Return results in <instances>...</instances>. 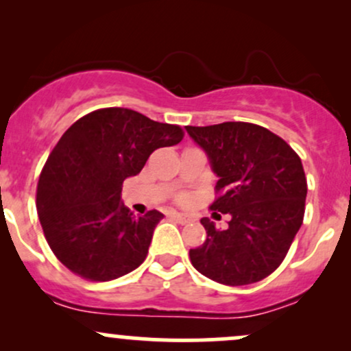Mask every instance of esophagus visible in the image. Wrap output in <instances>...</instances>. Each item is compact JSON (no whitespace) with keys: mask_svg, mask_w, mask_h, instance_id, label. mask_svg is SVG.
<instances>
[{"mask_svg":"<svg viewBox=\"0 0 351 351\" xmlns=\"http://www.w3.org/2000/svg\"><path fill=\"white\" fill-rule=\"evenodd\" d=\"M170 217H171V219H175L176 223H180V224H188V223H191V219H189L188 216L181 215V213H176V211L170 213Z\"/></svg>","mask_w":351,"mask_h":351,"instance_id":"1","label":"esophagus"}]
</instances>
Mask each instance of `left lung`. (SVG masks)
Returning a JSON list of instances; mask_svg holds the SVG:
<instances>
[{"label": "left lung", "instance_id": "left-lung-1", "mask_svg": "<svg viewBox=\"0 0 351 351\" xmlns=\"http://www.w3.org/2000/svg\"><path fill=\"white\" fill-rule=\"evenodd\" d=\"M217 176L213 211L231 216L224 231L201 219L206 239L189 249L196 271L224 285L265 279L284 261L302 226L307 180L295 152L267 128L247 122L186 127Z\"/></svg>", "mask_w": 351, "mask_h": 351}]
</instances>
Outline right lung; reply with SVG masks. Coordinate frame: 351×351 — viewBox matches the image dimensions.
I'll return each instance as SVG.
<instances>
[{
	"label": "right lung",
	"mask_w": 351,
	"mask_h": 351,
	"mask_svg": "<svg viewBox=\"0 0 351 351\" xmlns=\"http://www.w3.org/2000/svg\"><path fill=\"white\" fill-rule=\"evenodd\" d=\"M181 138L178 125L120 107L90 112L67 128L39 176L36 208L47 244L69 271L106 282L143 263L163 215L135 216L120 201L122 183L156 148Z\"/></svg>",
	"instance_id": "1"
}]
</instances>
